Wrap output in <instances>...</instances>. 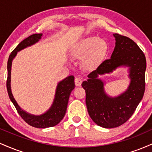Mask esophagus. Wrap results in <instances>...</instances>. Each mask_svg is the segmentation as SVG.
Segmentation results:
<instances>
[{
  "mask_svg": "<svg viewBox=\"0 0 152 152\" xmlns=\"http://www.w3.org/2000/svg\"><path fill=\"white\" fill-rule=\"evenodd\" d=\"M82 81H81V78L79 77H76L75 78V85L76 86H80L81 85Z\"/></svg>",
  "mask_w": 152,
  "mask_h": 152,
  "instance_id": "1",
  "label": "esophagus"
}]
</instances>
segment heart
Returning a JSON list of instances; mask_svg holds the SVG:
<instances>
[{"label": "heart", "instance_id": "1", "mask_svg": "<svg viewBox=\"0 0 152 152\" xmlns=\"http://www.w3.org/2000/svg\"><path fill=\"white\" fill-rule=\"evenodd\" d=\"M107 48V43L104 39L90 36L81 40L78 43L74 49L73 55L78 58L86 56L83 61L85 66L93 68L98 65L104 58Z\"/></svg>", "mask_w": 152, "mask_h": 152}]
</instances>
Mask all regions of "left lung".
I'll list each match as a JSON object with an SVG mask.
<instances>
[{"label": "left lung", "instance_id": "obj_1", "mask_svg": "<svg viewBox=\"0 0 152 152\" xmlns=\"http://www.w3.org/2000/svg\"><path fill=\"white\" fill-rule=\"evenodd\" d=\"M116 46L111 58L104 61L81 86L86 91V104L91 119L104 128H115L129 120L139 105L145 91V55L138 45L126 36L114 34ZM120 66L129 67L131 79L128 88L116 97L105 93L99 75L110 73Z\"/></svg>", "mask_w": 152, "mask_h": 152}]
</instances>
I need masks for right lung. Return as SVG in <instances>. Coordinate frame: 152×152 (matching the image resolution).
Returning <instances> with one entry per match:
<instances>
[{"label":"right lung","instance_id":"right-lung-1","mask_svg":"<svg viewBox=\"0 0 152 152\" xmlns=\"http://www.w3.org/2000/svg\"><path fill=\"white\" fill-rule=\"evenodd\" d=\"M41 36H42V34H35L28 36L19 43L16 48L10 54L8 60V64H7L8 78H7L6 81V87L10 101L15 106L18 114L21 116L23 119L31 126L36 127V128L43 129L56 126L64 117L66 109H67L69 96H70L71 91L74 90L75 83L74 76H68L65 79L59 82L56 90L55 98H54L53 104L44 114L39 115V116H35V115L28 114L20 109L12 94L11 88H10V71H11L12 61L16 56L17 52L37 43L41 38Z\"/></svg>","mask_w":152,"mask_h":152}]
</instances>
